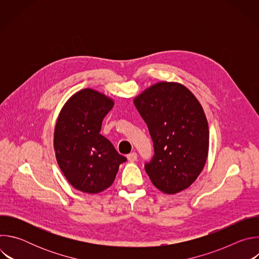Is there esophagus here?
Returning a JSON list of instances; mask_svg holds the SVG:
<instances>
[{
  "label": "esophagus",
  "instance_id": "obj_1",
  "mask_svg": "<svg viewBox=\"0 0 259 259\" xmlns=\"http://www.w3.org/2000/svg\"><path fill=\"white\" fill-rule=\"evenodd\" d=\"M127 159H128L129 162H132V163H133V162H135V161L137 160V154L133 152V153H131V154H129V155L127 156Z\"/></svg>",
  "mask_w": 259,
  "mask_h": 259
}]
</instances>
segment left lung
Wrapping results in <instances>:
<instances>
[{"label":"left lung","mask_w":259,"mask_h":259,"mask_svg":"<svg viewBox=\"0 0 259 259\" xmlns=\"http://www.w3.org/2000/svg\"><path fill=\"white\" fill-rule=\"evenodd\" d=\"M149 127L155 156L144 168L154 186L174 195L190 188L201 174L209 152L204 109L186 86L159 82L133 99Z\"/></svg>","instance_id":"8db88e82"}]
</instances>
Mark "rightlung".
I'll return each mask as SVG.
<instances>
[{"instance_id": "1", "label": "right lung", "mask_w": 259, "mask_h": 259, "mask_svg": "<svg viewBox=\"0 0 259 259\" xmlns=\"http://www.w3.org/2000/svg\"><path fill=\"white\" fill-rule=\"evenodd\" d=\"M114 104L109 96L85 88L72 94L58 115L55 157L67 181L83 193L98 194L109 188L127 160L100 134L102 120Z\"/></svg>"}]
</instances>
